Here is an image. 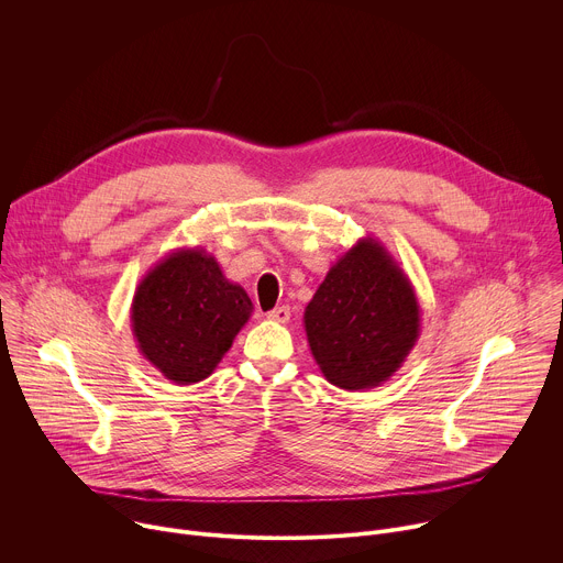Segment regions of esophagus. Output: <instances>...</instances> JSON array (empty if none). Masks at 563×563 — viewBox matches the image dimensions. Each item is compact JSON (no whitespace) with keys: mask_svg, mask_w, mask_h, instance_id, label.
Segmentation results:
<instances>
[{"mask_svg":"<svg viewBox=\"0 0 563 563\" xmlns=\"http://www.w3.org/2000/svg\"><path fill=\"white\" fill-rule=\"evenodd\" d=\"M289 307L287 305H283V307H276V309H272L269 313H267V318L269 320H276V323H287V320H289Z\"/></svg>","mask_w":563,"mask_h":563,"instance_id":"34e87169","label":"esophagus"}]
</instances>
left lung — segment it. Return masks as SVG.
I'll list each match as a JSON object with an SVG mask.
<instances>
[{"mask_svg": "<svg viewBox=\"0 0 563 563\" xmlns=\"http://www.w3.org/2000/svg\"><path fill=\"white\" fill-rule=\"evenodd\" d=\"M302 323L323 376L358 391L404 365L421 334V309L406 272L367 235L330 267Z\"/></svg>", "mask_w": 563, "mask_h": 563, "instance_id": "obj_1", "label": "left lung"}]
</instances>
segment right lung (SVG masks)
Instances as JSON below:
<instances>
[{"mask_svg":"<svg viewBox=\"0 0 563 563\" xmlns=\"http://www.w3.org/2000/svg\"><path fill=\"white\" fill-rule=\"evenodd\" d=\"M254 311L200 247L165 256L135 287L131 328L140 354L165 378L191 385L213 374Z\"/></svg>","mask_w":563,"mask_h":563,"instance_id":"add662e5","label":"right lung"}]
</instances>
